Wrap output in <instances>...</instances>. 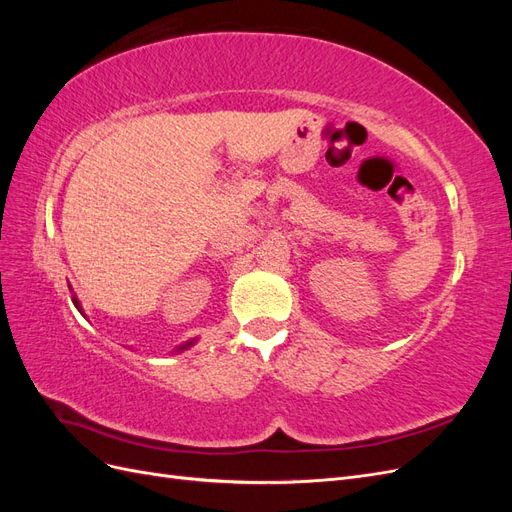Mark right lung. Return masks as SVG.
I'll return each instance as SVG.
<instances>
[{
    "instance_id": "right-lung-1",
    "label": "right lung",
    "mask_w": 512,
    "mask_h": 512,
    "mask_svg": "<svg viewBox=\"0 0 512 512\" xmlns=\"http://www.w3.org/2000/svg\"><path fill=\"white\" fill-rule=\"evenodd\" d=\"M72 301H74V305H76V307H79V312H81V305H79V301H76V299H72ZM188 346H192V342L183 344V346H181V348H177V350H183V348H188Z\"/></svg>"
}]
</instances>
